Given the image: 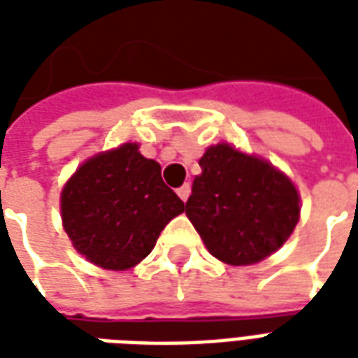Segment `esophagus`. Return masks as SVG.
Masks as SVG:
<instances>
[{"mask_svg":"<svg viewBox=\"0 0 358 358\" xmlns=\"http://www.w3.org/2000/svg\"><path fill=\"white\" fill-rule=\"evenodd\" d=\"M189 192H192V186H189L187 182H186V184H182V186L176 189V194H178V197L182 199V201H186L187 197H189Z\"/></svg>","mask_w":358,"mask_h":358,"instance_id":"obj_1","label":"esophagus"}]
</instances>
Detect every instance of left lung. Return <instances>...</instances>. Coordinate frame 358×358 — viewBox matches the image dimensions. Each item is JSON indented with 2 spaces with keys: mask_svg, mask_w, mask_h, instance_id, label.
I'll list each match as a JSON object with an SVG mask.
<instances>
[{
  "mask_svg": "<svg viewBox=\"0 0 358 358\" xmlns=\"http://www.w3.org/2000/svg\"><path fill=\"white\" fill-rule=\"evenodd\" d=\"M199 166L186 215L210 255L241 266L284 245L299 220V195L282 172L228 143L207 149Z\"/></svg>",
  "mask_w": 358,
  "mask_h": 358,
  "instance_id": "left-lung-1",
  "label": "left lung"
}]
</instances>
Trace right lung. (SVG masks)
Masks as SVG:
<instances>
[{
	"mask_svg": "<svg viewBox=\"0 0 358 358\" xmlns=\"http://www.w3.org/2000/svg\"><path fill=\"white\" fill-rule=\"evenodd\" d=\"M184 209L161 178V164L140 155L136 143L92 157L61 194L63 224L76 251L109 270L145 259Z\"/></svg>",
	"mask_w": 358,
	"mask_h": 358,
	"instance_id": "right-lung-1",
	"label": "right lung"
}]
</instances>
